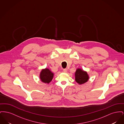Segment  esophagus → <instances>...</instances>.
Here are the masks:
<instances>
[{"mask_svg":"<svg viewBox=\"0 0 124 124\" xmlns=\"http://www.w3.org/2000/svg\"><path fill=\"white\" fill-rule=\"evenodd\" d=\"M63 71L64 72H67V69H63Z\"/></svg>","mask_w":124,"mask_h":124,"instance_id":"1","label":"esophagus"}]
</instances>
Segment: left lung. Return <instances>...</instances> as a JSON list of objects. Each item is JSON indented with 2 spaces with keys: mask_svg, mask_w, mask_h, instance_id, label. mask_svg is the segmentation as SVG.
Returning <instances> with one entry per match:
<instances>
[{
  "mask_svg": "<svg viewBox=\"0 0 124 124\" xmlns=\"http://www.w3.org/2000/svg\"><path fill=\"white\" fill-rule=\"evenodd\" d=\"M75 76V81L80 85L84 84L88 80V75L87 72L83 71L80 69H77Z\"/></svg>",
  "mask_w": 124,
  "mask_h": 124,
  "instance_id": "1",
  "label": "left lung"
}]
</instances>
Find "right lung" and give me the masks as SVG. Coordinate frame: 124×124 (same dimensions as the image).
<instances>
[{
    "label": "right lung",
    "mask_w": 124,
    "mask_h": 124,
    "mask_svg": "<svg viewBox=\"0 0 124 124\" xmlns=\"http://www.w3.org/2000/svg\"><path fill=\"white\" fill-rule=\"evenodd\" d=\"M54 74L49 69L46 68L42 70L40 73V78L43 82L49 84L53 78Z\"/></svg>",
    "instance_id": "obj_1"
}]
</instances>
